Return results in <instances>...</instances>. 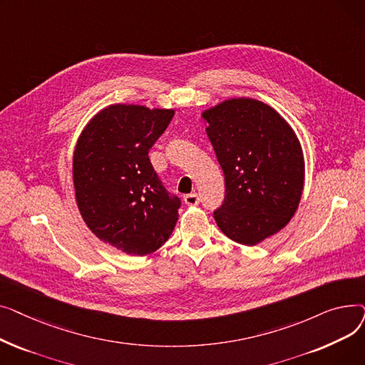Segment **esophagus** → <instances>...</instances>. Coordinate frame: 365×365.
<instances>
[{"mask_svg":"<svg viewBox=\"0 0 365 365\" xmlns=\"http://www.w3.org/2000/svg\"><path fill=\"white\" fill-rule=\"evenodd\" d=\"M183 201L186 205H198L200 204V195L198 194H187L183 197Z\"/></svg>","mask_w":365,"mask_h":365,"instance_id":"1","label":"esophagus"}]
</instances>
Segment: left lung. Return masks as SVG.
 Returning a JSON list of instances; mask_svg holds the SVG:
<instances>
[{
	"label": "left lung",
	"instance_id": "8db88e82",
	"mask_svg": "<svg viewBox=\"0 0 365 365\" xmlns=\"http://www.w3.org/2000/svg\"><path fill=\"white\" fill-rule=\"evenodd\" d=\"M207 136L225 175L215 220L242 245L279 232L294 216L304 183L302 145L292 125L260 101L232 98L205 109Z\"/></svg>",
	"mask_w": 365,
	"mask_h": 365
}]
</instances>
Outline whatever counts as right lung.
Returning a JSON list of instances; mask_svg holds the SVG:
<instances>
[{
    "instance_id": "add662e5",
    "label": "right lung",
    "mask_w": 365,
    "mask_h": 365,
    "mask_svg": "<svg viewBox=\"0 0 365 365\" xmlns=\"http://www.w3.org/2000/svg\"><path fill=\"white\" fill-rule=\"evenodd\" d=\"M173 115V109L110 105L94 115L75 145V200L86 225L131 256L158 250L179 219L180 200L170 197L148 157Z\"/></svg>"
}]
</instances>
